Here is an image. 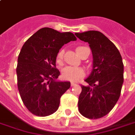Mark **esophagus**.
Segmentation results:
<instances>
[{"label": "esophagus", "mask_w": 135, "mask_h": 135, "mask_svg": "<svg viewBox=\"0 0 135 135\" xmlns=\"http://www.w3.org/2000/svg\"><path fill=\"white\" fill-rule=\"evenodd\" d=\"M71 87H74V86H75V85H76V84H75V83H74V82H71Z\"/></svg>", "instance_id": "1"}]
</instances>
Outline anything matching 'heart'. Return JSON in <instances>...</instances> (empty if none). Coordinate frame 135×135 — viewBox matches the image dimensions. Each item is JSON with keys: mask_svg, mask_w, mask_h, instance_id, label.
<instances>
[{"mask_svg": "<svg viewBox=\"0 0 135 135\" xmlns=\"http://www.w3.org/2000/svg\"><path fill=\"white\" fill-rule=\"evenodd\" d=\"M85 47L83 46H79L76 48V52L79 54V51L82 48ZM63 55H64V51L60 50L56 56V61L59 64L61 63L62 59H63ZM62 75L65 79H67L71 82H76L79 78H81L84 76V71L82 69L79 67H74V66H66V67L62 71Z\"/></svg>", "mask_w": 135, "mask_h": 135, "instance_id": "1", "label": "heart"}]
</instances>
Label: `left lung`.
I'll use <instances>...</instances> for the list:
<instances>
[{"label":"left lung","mask_w":135,"mask_h":135,"mask_svg":"<svg viewBox=\"0 0 135 135\" xmlns=\"http://www.w3.org/2000/svg\"><path fill=\"white\" fill-rule=\"evenodd\" d=\"M75 35L89 43L93 61V70L81 85L78 108L86 118H101L112 110L118 101L124 82V64L119 50L100 32L88 31Z\"/></svg>","instance_id":"8db88e82"}]
</instances>
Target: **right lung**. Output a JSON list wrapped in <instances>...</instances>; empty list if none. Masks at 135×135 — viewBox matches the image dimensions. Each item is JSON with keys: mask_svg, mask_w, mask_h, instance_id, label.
<instances>
[{"mask_svg": "<svg viewBox=\"0 0 135 135\" xmlns=\"http://www.w3.org/2000/svg\"><path fill=\"white\" fill-rule=\"evenodd\" d=\"M69 32H59L44 27L25 42L18 57L17 85L22 101L34 115L47 116L55 113L60 98L70 88V82L57 79L56 56L64 44L75 41Z\"/></svg>", "mask_w": 135, "mask_h": 135, "instance_id": "1", "label": "right lung"}]
</instances>
